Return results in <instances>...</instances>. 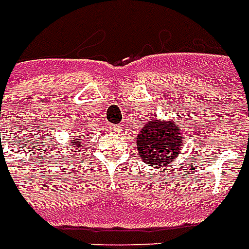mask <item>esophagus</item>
Returning a JSON list of instances; mask_svg holds the SVG:
<instances>
[{
  "instance_id": "esophagus-1",
  "label": "esophagus",
  "mask_w": 249,
  "mask_h": 249,
  "mask_svg": "<svg viewBox=\"0 0 249 249\" xmlns=\"http://www.w3.org/2000/svg\"><path fill=\"white\" fill-rule=\"evenodd\" d=\"M109 129L112 130V132H119L120 128H119V126H117V125H110Z\"/></svg>"
}]
</instances>
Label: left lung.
<instances>
[{
	"label": "left lung",
	"mask_w": 249,
	"mask_h": 249,
	"mask_svg": "<svg viewBox=\"0 0 249 249\" xmlns=\"http://www.w3.org/2000/svg\"><path fill=\"white\" fill-rule=\"evenodd\" d=\"M137 152L148 166L170 169L181 154L183 134L176 120L153 119L137 134Z\"/></svg>",
	"instance_id": "left-lung-1"
}]
</instances>
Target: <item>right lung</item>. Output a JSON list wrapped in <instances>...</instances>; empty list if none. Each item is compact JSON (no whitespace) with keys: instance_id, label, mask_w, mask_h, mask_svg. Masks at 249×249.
<instances>
[{"instance_id":"obj_1","label":"right lung","mask_w":249,"mask_h":249,"mask_svg":"<svg viewBox=\"0 0 249 249\" xmlns=\"http://www.w3.org/2000/svg\"><path fill=\"white\" fill-rule=\"evenodd\" d=\"M70 137V146L72 148V150H82V149L86 148V145L83 143V141H84V137H83L82 134L80 133H76V132H73L72 134H70L68 136ZM70 154H72V153L70 152Z\"/></svg>"}]
</instances>
